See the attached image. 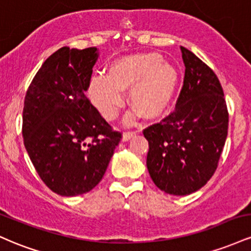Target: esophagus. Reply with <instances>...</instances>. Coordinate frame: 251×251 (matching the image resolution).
I'll use <instances>...</instances> for the list:
<instances>
[{"label": "esophagus", "mask_w": 251, "mask_h": 251, "mask_svg": "<svg viewBox=\"0 0 251 251\" xmlns=\"http://www.w3.org/2000/svg\"><path fill=\"white\" fill-rule=\"evenodd\" d=\"M134 135H135V132L134 131L125 132V133L123 134V142H127V140L131 139V138L134 137Z\"/></svg>", "instance_id": "34e87169"}]
</instances>
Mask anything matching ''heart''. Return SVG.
<instances>
[{
	"mask_svg": "<svg viewBox=\"0 0 251 251\" xmlns=\"http://www.w3.org/2000/svg\"><path fill=\"white\" fill-rule=\"evenodd\" d=\"M179 73L159 53L120 57L106 70V76L91 79L88 94L106 120H113L123 106V92L128 91V103L144 119L163 116L174 100Z\"/></svg>",
	"mask_w": 251,
	"mask_h": 251,
	"instance_id": "1",
	"label": "heart"
}]
</instances>
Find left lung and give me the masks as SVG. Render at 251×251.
Returning a JSON list of instances; mask_svg holds the SVG:
<instances>
[{"mask_svg":"<svg viewBox=\"0 0 251 251\" xmlns=\"http://www.w3.org/2000/svg\"><path fill=\"white\" fill-rule=\"evenodd\" d=\"M185 65L176 109L144 129L149 142V174L166 194L185 196L205 185L215 174L227 135L229 114L214 71L180 47Z\"/></svg>","mask_w":251,"mask_h":251,"instance_id":"8db88e82","label":"left lung"}]
</instances>
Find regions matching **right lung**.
<instances>
[{
	"label": "right lung",
	"mask_w": 251,
	"mask_h": 251,
	"mask_svg": "<svg viewBox=\"0 0 251 251\" xmlns=\"http://www.w3.org/2000/svg\"><path fill=\"white\" fill-rule=\"evenodd\" d=\"M98 56L96 47L60 48L25 98V148L43 183L66 197L96 188L122 139L85 96Z\"/></svg>",
	"instance_id": "obj_1"
}]
</instances>
